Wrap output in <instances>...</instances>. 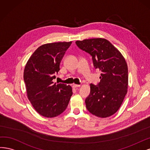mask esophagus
I'll list each match as a JSON object with an SVG mask.
<instances>
[{
    "label": "esophagus",
    "instance_id": "obj_1",
    "mask_svg": "<svg viewBox=\"0 0 150 150\" xmlns=\"http://www.w3.org/2000/svg\"><path fill=\"white\" fill-rule=\"evenodd\" d=\"M80 85H77V84H74L73 85V87L74 88H77V87H80Z\"/></svg>",
    "mask_w": 150,
    "mask_h": 150
}]
</instances>
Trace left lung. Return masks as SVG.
I'll return each instance as SVG.
<instances>
[{"instance_id":"obj_1","label":"left lung","mask_w":150,"mask_h":150,"mask_svg":"<svg viewBox=\"0 0 150 150\" xmlns=\"http://www.w3.org/2000/svg\"><path fill=\"white\" fill-rule=\"evenodd\" d=\"M80 49L92 57L95 69L101 74L98 85L90 86V94L85 100L89 112L107 118L117 112L127 93L128 66L120 52L108 40L95 38L75 42Z\"/></svg>"}]
</instances>
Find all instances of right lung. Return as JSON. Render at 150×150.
Masks as SVG:
<instances>
[{
	"label": "right lung",
	"instance_id": "obj_1",
	"mask_svg": "<svg viewBox=\"0 0 150 150\" xmlns=\"http://www.w3.org/2000/svg\"><path fill=\"white\" fill-rule=\"evenodd\" d=\"M72 42L43 44L33 53L23 72L28 99L37 113L47 118L64 112L73 94L71 86L54 83L55 75Z\"/></svg>",
	"mask_w": 150,
	"mask_h": 150
}]
</instances>
